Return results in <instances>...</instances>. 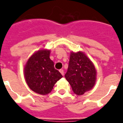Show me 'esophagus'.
Masks as SVG:
<instances>
[{
	"instance_id": "1",
	"label": "esophagus",
	"mask_w": 123,
	"mask_h": 123,
	"mask_svg": "<svg viewBox=\"0 0 123 123\" xmlns=\"http://www.w3.org/2000/svg\"><path fill=\"white\" fill-rule=\"evenodd\" d=\"M59 71H60V73H61V75H62V76H64V71L63 69H60Z\"/></svg>"
}]
</instances>
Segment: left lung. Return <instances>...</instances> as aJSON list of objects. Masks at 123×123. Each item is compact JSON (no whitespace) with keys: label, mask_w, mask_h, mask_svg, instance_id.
Here are the masks:
<instances>
[{"label":"left lung","mask_w":123,"mask_h":123,"mask_svg":"<svg viewBox=\"0 0 123 123\" xmlns=\"http://www.w3.org/2000/svg\"><path fill=\"white\" fill-rule=\"evenodd\" d=\"M96 77V71L91 60L83 52H71L65 78L73 92L80 96L91 89Z\"/></svg>","instance_id":"1"}]
</instances>
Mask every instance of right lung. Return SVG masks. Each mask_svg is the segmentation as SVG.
Masks as SVG:
<instances>
[{"mask_svg":"<svg viewBox=\"0 0 123 123\" xmlns=\"http://www.w3.org/2000/svg\"><path fill=\"white\" fill-rule=\"evenodd\" d=\"M50 54L48 50L36 52L29 59L24 71L30 89L43 95L50 93L54 84L62 77L59 71L55 69Z\"/></svg>","mask_w":123,"mask_h":123,"instance_id":"1","label":"right lung"}]
</instances>
